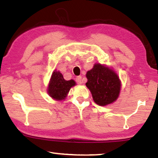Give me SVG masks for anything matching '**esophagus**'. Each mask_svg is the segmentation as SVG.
I'll use <instances>...</instances> for the list:
<instances>
[{"mask_svg":"<svg viewBox=\"0 0 158 158\" xmlns=\"http://www.w3.org/2000/svg\"><path fill=\"white\" fill-rule=\"evenodd\" d=\"M76 81L78 83V84H82V78H81V76L77 77V78H76Z\"/></svg>","mask_w":158,"mask_h":158,"instance_id":"1","label":"esophagus"}]
</instances>
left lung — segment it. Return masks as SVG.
<instances>
[{
	"label": "left lung",
	"instance_id": "1",
	"mask_svg": "<svg viewBox=\"0 0 158 158\" xmlns=\"http://www.w3.org/2000/svg\"><path fill=\"white\" fill-rule=\"evenodd\" d=\"M85 76V84L97 105L106 106L113 103L118 98L121 81L113 69L100 63H95Z\"/></svg>",
	"mask_w": 158,
	"mask_h": 158
}]
</instances>
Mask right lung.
<instances>
[{
	"mask_svg": "<svg viewBox=\"0 0 158 158\" xmlns=\"http://www.w3.org/2000/svg\"><path fill=\"white\" fill-rule=\"evenodd\" d=\"M76 83L73 79L66 81L59 71L54 70L51 77L47 92L56 100H63L67 97L69 90Z\"/></svg>",
	"mask_w": 158,
	"mask_h": 158,
	"instance_id": "right-lung-1",
	"label": "right lung"
}]
</instances>
